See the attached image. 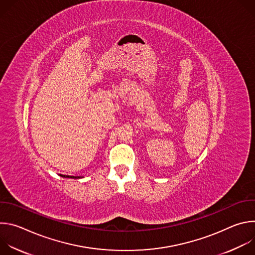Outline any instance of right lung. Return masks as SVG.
I'll return each mask as SVG.
<instances>
[{
    "label": "right lung",
    "instance_id": "right-lung-1",
    "mask_svg": "<svg viewBox=\"0 0 255 255\" xmlns=\"http://www.w3.org/2000/svg\"><path fill=\"white\" fill-rule=\"evenodd\" d=\"M60 176L62 177H70V178H80L81 176H70V175H64V174H60Z\"/></svg>",
    "mask_w": 255,
    "mask_h": 255
}]
</instances>
